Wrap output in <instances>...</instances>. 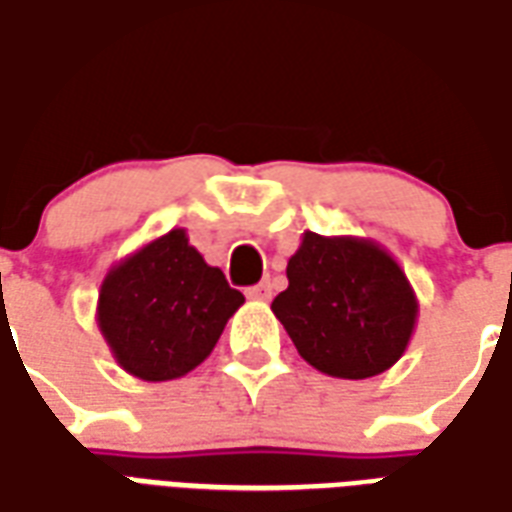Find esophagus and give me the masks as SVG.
Instances as JSON below:
<instances>
[{
	"mask_svg": "<svg viewBox=\"0 0 512 512\" xmlns=\"http://www.w3.org/2000/svg\"><path fill=\"white\" fill-rule=\"evenodd\" d=\"M246 296L252 301H268L271 299V282H260L255 288H249L246 290Z\"/></svg>",
	"mask_w": 512,
	"mask_h": 512,
	"instance_id": "esophagus-1",
	"label": "esophagus"
}]
</instances>
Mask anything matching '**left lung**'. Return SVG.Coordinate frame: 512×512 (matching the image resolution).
I'll list each match as a JSON object with an SVG mask.
<instances>
[{
    "instance_id": "obj_1",
    "label": "left lung",
    "mask_w": 512,
    "mask_h": 512,
    "mask_svg": "<svg viewBox=\"0 0 512 512\" xmlns=\"http://www.w3.org/2000/svg\"><path fill=\"white\" fill-rule=\"evenodd\" d=\"M271 310L304 362L359 381L406 354L419 301L406 271L376 241L304 233L288 260V290Z\"/></svg>"
}]
</instances>
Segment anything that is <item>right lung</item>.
<instances>
[{"mask_svg": "<svg viewBox=\"0 0 512 512\" xmlns=\"http://www.w3.org/2000/svg\"><path fill=\"white\" fill-rule=\"evenodd\" d=\"M244 296L208 266L183 227L106 271L95 321L115 362L142 381H172L211 356Z\"/></svg>", "mask_w": 512, "mask_h": 512, "instance_id": "right-lung-1", "label": "right lung"}]
</instances>
